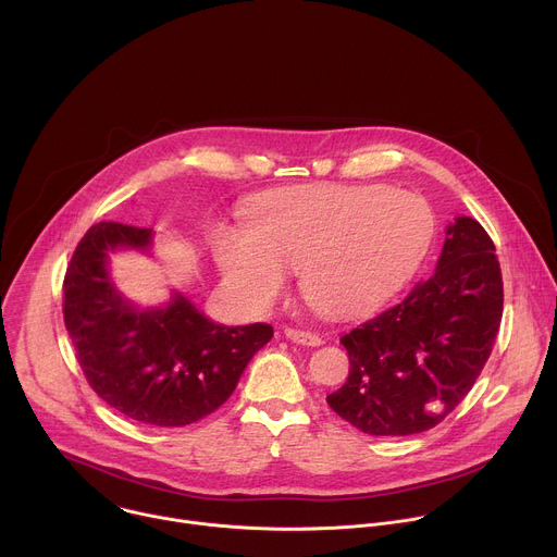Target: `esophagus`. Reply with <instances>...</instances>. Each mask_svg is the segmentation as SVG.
Here are the masks:
<instances>
[{
  "mask_svg": "<svg viewBox=\"0 0 557 557\" xmlns=\"http://www.w3.org/2000/svg\"><path fill=\"white\" fill-rule=\"evenodd\" d=\"M284 335L295 342V344H301V346H322V337L317 333H310V331H299V329H286Z\"/></svg>",
  "mask_w": 557,
  "mask_h": 557,
  "instance_id": "1",
  "label": "esophagus"
}]
</instances>
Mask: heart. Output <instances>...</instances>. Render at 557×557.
I'll list each match as a JSON object with an SVG mask.
<instances>
[{
    "instance_id": "b5f03b06",
    "label": "heart",
    "mask_w": 557,
    "mask_h": 557,
    "mask_svg": "<svg viewBox=\"0 0 557 557\" xmlns=\"http://www.w3.org/2000/svg\"><path fill=\"white\" fill-rule=\"evenodd\" d=\"M434 211L412 191L383 185H306L267 196L249 228L222 226L215 260L226 286L251 306L273 304L299 273L306 301L352 317L387 301L419 269Z\"/></svg>"
}]
</instances>
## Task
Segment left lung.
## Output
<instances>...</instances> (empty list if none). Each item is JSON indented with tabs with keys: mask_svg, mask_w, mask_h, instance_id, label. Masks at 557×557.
I'll use <instances>...</instances> for the list:
<instances>
[{
	"mask_svg": "<svg viewBox=\"0 0 557 557\" xmlns=\"http://www.w3.org/2000/svg\"><path fill=\"white\" fill-rule=\"evenodd\" d=\"M432 277L342 337L350 372L329 406L370 436L438 425L485 368L503 320L496 247L473 218L445 231Z\"/></svg>",
	"mask_w": 557,
	"mask_h": 557,
	"instance_id": "1",
	"label": "left lung"
}]
</instances>
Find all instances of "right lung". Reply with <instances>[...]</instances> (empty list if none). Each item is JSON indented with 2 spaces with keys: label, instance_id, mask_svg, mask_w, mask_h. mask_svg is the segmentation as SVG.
I'll use <instances>...</instances> for the list:
<instances>
[{
  "label": "right lung",
  "instance_id": "1",
  "mask_svg": "<svg viewBox=\"0 0 557 557\" xmlns=\"http://www.w3.org/2000/svg\"><path fill=\"white\" fill-rule=\"evenodd\" d=\"M151 228L99 222L76 245L63 280V322L90 387L145 425L183 428L215 412L269 324L222 326L176 293L163 308H134L114 288L108 253L151 245Z\"/></svg>",
  "mask_w": 557,
  "mask_h": 557
}]
</instances>
